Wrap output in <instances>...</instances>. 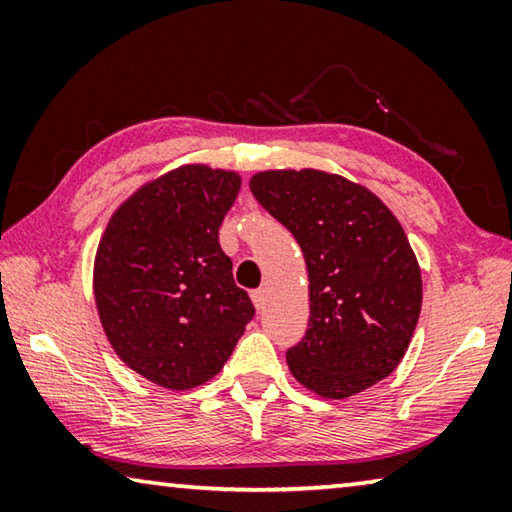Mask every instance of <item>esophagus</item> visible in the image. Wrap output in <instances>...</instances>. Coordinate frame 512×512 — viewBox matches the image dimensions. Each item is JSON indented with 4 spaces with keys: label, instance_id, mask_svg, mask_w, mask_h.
<instances>
[{
    "label": "esophagus",
    "instance_id": "34e87169",
    "mask_svg": "<svg viewBox=\"0 0 512 512\" xmlns=\"http://www.w3.org/2000/svg\"><path fill=\"white\" fill-rule=\"evenodd\" d=\"M250 298H253L257 309H264V305H266V289H255L253 293H250Z\"/></svg>",
    "mask_w": 512,
    "mask_h": 512
}]
</instances>
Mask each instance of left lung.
I'll list each match as a JSON object with an SVG mask.
<instances>
[{"label": "left lung", "mask_w": 512, "mask_h": 512, "mask_svg": "<svg viewBox=\"0 0 512 512\" xmlns=\"http://www.w3.org/2000/svg\"><path fill=\"white\" fill-rule=\"evenodd\" d=\"M259 205L305 255L309 329L287 350L291 375L345 400L400 366L422 307V277L393 212L348 178L316 169L250 178Z\"/></svg>", "instance_id": "obj_1"}]
</instances>
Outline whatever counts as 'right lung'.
<instances>
[{"mask_svg": "<svg viewBox=\"0 0 512 512\" xmlns=\"http://www.w3.org/2000/svg\"><path fill=\"white\" fill-rule=\"evenodd\" d=\"M235 171L164 173L112 214L94 259V300L112 350L153 384L187 391L219 375L255 316L219 244Z\"/></svg>", "mask_w": 512, "mask_h": 512, "instance_id": "right-lung-1", "label": "right lung"}]
</instances>
